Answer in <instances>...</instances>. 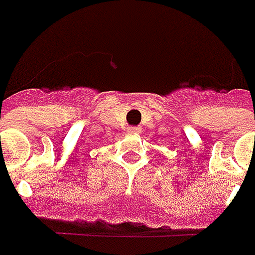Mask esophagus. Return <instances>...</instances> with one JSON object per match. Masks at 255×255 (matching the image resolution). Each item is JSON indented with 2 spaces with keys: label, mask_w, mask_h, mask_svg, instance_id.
<instances>
[{
  "label": "esophagus",
  "mask_w": 255,
  "mask_h": 255,
  "mask_svg": "<svg viewBox=\"0 0 255 255\" xmlns=\"http://www.w3.org/2000/svg\"><path fill=\"white\" fill-rule=\"evenodd\" d=\"M128 131H129V133H137V131H141V128H140V126H129V128H128Z\"/></svg>",
  "instance_id": "obj_1"
}]
</instances>
